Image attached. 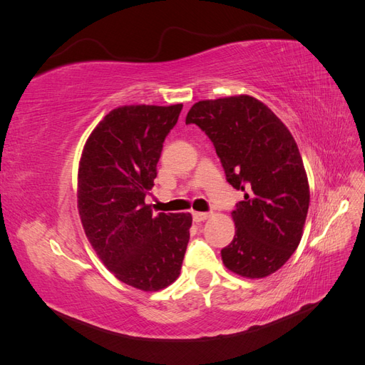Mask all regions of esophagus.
Here are the masks:
<instances>
[{
	"instance_id": "obj_1",
	"label": "esophagus",
	"mask_w": 365,
	"mask_h": 365,
	"mask_svg": "<svg viewBox=\"0 0 365 365\" xmlns=\"http://www.w3.org/2000/svg\"><path fill=\"white\" fill-rule=\"evenodd\" d=\"M192 215H193L195 222H202V220H207L210 216H212V215L205 213V212H193Z\"/></svg>"
}]
</instances>
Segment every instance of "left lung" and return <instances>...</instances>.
<instances>
[{
	"mask_svg": "<svg viewBox=\"0 0 365 365\" xmlns=\"http://www.w3.org/2000/svg\"><path fill=\"white\" fill-rule=\"evenodd\" d=\"M185 123L212 140L227 181L244 192L236 204V235L220 251L242 277L263 279L289 260L302 240L309 182L297 143L282 120L251 96L195 103Z\"/></svg>",
	"mask_w": 365,
	"mask_h": 365,
	"instance_id": "1",
	"label": "left lung"
}]
</instances>
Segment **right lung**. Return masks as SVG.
<instances>
[{
	"label": "right lung",
	"mask_w": 365,
	"mask_h": 365,
	"mask_svg": "<svg viewBox=\"0 0 365 365\" xmlns=\"http://www.w3.org/2000/svg\"><path fill=\"white\" fill-rule=\"evenodd\" d=\"M181 109V103L113 109L88 137L79 163L77 208L88 240L120 282L146 292L178 279L190 239V213L153 216L145 202Z\"/></svg>",
	"instance_id": "1"
}]
</instances>
